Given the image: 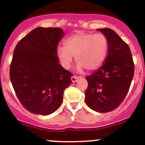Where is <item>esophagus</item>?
Instances as JSON below:
<instances>
[{
	"label": "esophagus",
	"mask_w": 145,
	"mask_h": 145,
	"mask_svg": "<svg viewBox=\"0 0 145 145\" xmlns=\"http://www.w3.org/2000/svg\"><path fill=\"white\" fill-rule=\"evenodd\" d=\"M71 81H72V82H76L78 81V77H77V76H73L71 78Z\"/></svg>",
	"instance_id": "1"
}]
</instances>
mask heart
<instances>
[{
  "instance_id": "1",
  "label": "heart",
  "mask_w": 145,
  "mask_h": 145,
  "mask_svg": "<svg viewBox=\"0 0 145 145\" xmlns=\"http://www.w3.org/2000/svg\"><path fill=\"white\" fill-rule=\"evenodd\" d=\"M65 46L56 48L60 64L65 69L70 68L74 56L78 71L97 69L104 63L108 50V42L103 34L78 32L66 39Z\"/></svg>"
}]
</instances>
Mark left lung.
<instances>
[{
    "label": "left lung",
    "instance_id": "left-lung-1",
    "mask_svg": "<svg viewBox=\"0 0 145 145\" xmlns=\"http://www.w3.org/2000/svg\"><path fill=\"white\" fill-rule=\"evenodd\" d=\"M106 37L108 50L104 63L86 77L85 102L93 110H114L124 100L134 77V65L128 45L113 30L97 29Z\"/></svg>",
    "mask_w": 145,
    "mask_h": 145
}]
</instances>
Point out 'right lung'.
<instances>
[{
    "label": "right lung",
    "instance_id": "1",
    "mask_svg": "<svg viewBox=\"0 0 145 145\" xmlns=\"http://www.w3.org/2000/svg\"><path fill=\"white\" fill-rule=\"evenodd\" d=\"M60 28L37 27L23 37L14 51L10 79L16 95L29 112L48 115L59 108L73 76L59 64Z\"/></svg>",
    "mask_w": 145,
    "mask_h": 145
}]
</instances>
